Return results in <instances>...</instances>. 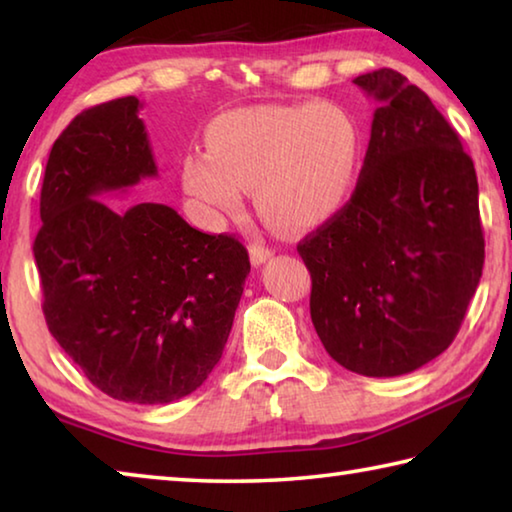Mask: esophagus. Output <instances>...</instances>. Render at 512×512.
Wrapping results in <instances>:
<instances>
[{
  "mask_svg": "<svg viewBox=\"0 0 512 512\" xmlns=\"http://www.w3.org/2000/svg\"><path fill=\"white\" fill-rule=\"evenodd\" d=\"M248 253H250V262H253L255 266H259V264H264L266 259H271L273 250L262 246V244H253V246L248 248Z\"/></svg>",
  "mask_w": 512,
  "mask_h": 512,
  "instance_id": "obj_1",
  "label": "esophagus"
}]
</instances>
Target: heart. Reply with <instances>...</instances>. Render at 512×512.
<instances>
[{
  "instance_id": "obj_1",
  "label": "heart",
  "mask_w": 512,
  "mask_h": 512,
  "mask_svg": "<svg viewBox=\"0 0 512 512\" xmlns=\"http://www.w3.org/2000/svg\"><path fill=\"white\" fill-rule=\"evenodd\" d=\"M207 151L180 164L185 192L210 216L235 212L244 187L282 230H307L341 210L354 187L361 135L334 103L255 106L223 112L205 133Z\"/></svg>"
}]
</instances>
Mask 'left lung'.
I'll list each match as a JSON object with an SVG mask.
<instances>
[{
    "instance_id": "8db88e82",
    "label": "left lung",
    "mask_w": 512,
    "mask_h": 512,
    "mask_svg": "<svg viewBox=\"0 0 512 512\" xmlns=\"http://www.w3.org/2000/svg\"><path fill=\"white\" fill-rule=\"evenodd\" d=\"M354 85L379 103L357 187L298 253L329 357L359 375L397 377L452 345L479 287V183L418 85L388 67Z\"/></svg>"
}]
</instances>
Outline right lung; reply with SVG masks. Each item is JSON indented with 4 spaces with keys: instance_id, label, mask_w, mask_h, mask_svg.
<instances>
[{
    "instance_id": "right-lung-1",
    "label": "right lung",
    "mask_w": 512,
    "mask_h": 512,
    "mask_svg": "<svg viewBox=\"0 0 512 512\" xmlns=\"http://www.w3.org/2000/svg\"><path fill=\"white\" fill-rule=\"evenodd\" d=\"M140 106L99 103L60 133L33 255L49 332L83 375L115 400L169 404L219 363L250 262L235 237L205 235L169 205L99 201L158 176Z\"/></svg>"
}]
</instances>
